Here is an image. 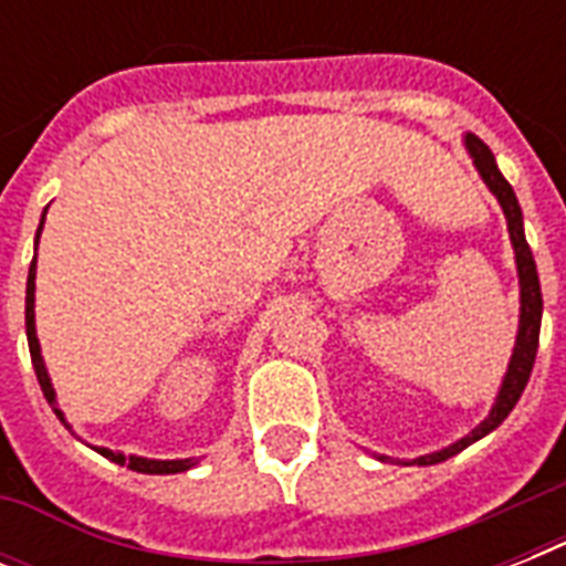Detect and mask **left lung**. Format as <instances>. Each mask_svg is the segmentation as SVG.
Instances as JSON below:
<instances>
[{
  "label": "left lung",
  "instance_id": "8db88e82",
  "mask_svg": "<svg viewBox=\"0 0 566 566\" xmlns=\"http://www.w3.org/2000/svg\"><path fill=\"white\" fill-rule=\"evenodd\" d=\"M467 149H470V155H473V161H475V167H479V172H482L484 185H488V188L496 193V199H500L502 211H505V220H509L511 243H514V255H517L520 302H523V308H520L517 346H514L509 373H505L500 399H496V405H493L491 417H488L482 426H475V429L470 431L467 438H461L458 443H452L449 449H440V452H431V455L413 458V461H399V464H420V467L440 464V461H447V458L458 455L461 449H467L470 443H475L479 438H484V434L496 429V426H500V422L509 417L511 408L517 405V399L523 396V390H526V385H528L532 367H535L537 340H541V314H544V296H541V282H537L535 258H532V249H528L526 234H523V211H520L517 196H514L511 185L500 172V167H496V161H493V153L488 149V144H484L482 137L467 135Z\"/></svg>",
  "mask_w": 566,
  "mask_h": 566
}]
</instances>
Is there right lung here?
I'll list each match as a JSON object with an SVG mask.
<instances>
[{
  "instance_id": "obj_1",
  "label": "right lung",
  "mask_w": 566,
  "mask_h": 566,
  "mask_svg": "<svg viewBox=\"0 0 566 566\" xmlns=\"http://www.w3.org/2000/svg\"><path fill=\"white\" fill-rule=\"evenodd\" d=\"M46 217V213H43ZM40 229H43V220H40ZM38 229V238H40ZM25 337H29V353H31V364H34V373H38L40 390L46 396V402L55 408V390H52V381L46 376V367H43V358H40V346H38V335H34V261L29 266V284H25ZM57 420H64V413L57 411ZM99 455L111 458L114 464H126L128 470H137V473H153V475H164V473H181V470H190L196 464L193 458H185V461H149V458H135V455H123V452H111V449H96Z\"/></svg>"
}]
</instances>
